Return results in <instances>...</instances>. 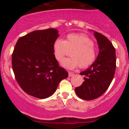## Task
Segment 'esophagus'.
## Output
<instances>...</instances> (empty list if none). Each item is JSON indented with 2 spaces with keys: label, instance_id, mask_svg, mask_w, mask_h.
I'll return each mask as SVG.
<instances>
[{
  "label": "esophagus",
  "instance_id": "1",
  "mask_svg": "<svg viewBox=\"0 0 129 129\" xmlns=\"http://www.w3.org/2000/svg\"><path fill=\"white\" fill-rule=\"evenodd\" d=\"M74 75V74L73 72H69V77H72Z\"/></svg>",
  "mask_w": 129,
  "mask_h": 129
}]
</instances>
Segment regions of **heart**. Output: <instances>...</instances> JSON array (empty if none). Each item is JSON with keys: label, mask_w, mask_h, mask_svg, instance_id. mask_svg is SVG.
I'll list each match as a JSON object with an SVG mask.
<instances>
[{"label": "heart", "mask_w": 129, "mask_h": 129, "mask_svg": "<svg viewBox=\"0 0 129 129\" xmlns=\"http://www.w3.org/2000/svg\"><path fill=\"white\" fill-rule=\"evenodd\" d=\"M54 54L58 62H61L68 53L72 50L70 58L64 59L62 65L68 69H74L78 66L82 69L87 68L95 62L97 50L93 41L83 34H70L66 40L58 39L53 45Z\"/></svg>", "instance_id": "heart-1"}]
</instances>
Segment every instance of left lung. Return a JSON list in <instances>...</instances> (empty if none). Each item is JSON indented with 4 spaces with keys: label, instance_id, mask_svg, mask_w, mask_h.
Masks as SVG:
<instances>
[{
    "label": "left lung",
    "instance_id": "left-lung-1",
    "mask_svg": "<svg viewBox=\"0 0 129 129\" xmlns=\"http://www.w3.org/2000/svg\"><path fill=\"white\" fill-rule=\"evenodd\" d=\"M99 53L97 59L87 70L80 73L84 82L75 89L79 98L86 101L95 99L109 88L115 74L116 67L115 49L106 37L94 32Z\"/></svg>",
    "mask_w": 129,
    "mask_h": 129
}]
</instances>
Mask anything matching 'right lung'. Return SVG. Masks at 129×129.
Returning a JSON list of instances; mask_svg holds the SVG:
<instances>
[{"instance_id":"1","label":"right lung","mask_w":129,"mask_h":129,"mask_svg":"<svg viewBox=\"0 0 129 129\" xmlns=\"http://www.w3.org/2000/svg\"><path fill=\"white\" fill-rule=\"evenodd\" d=\"M55 28L35 30L20 37L12 55L15 79L27 94L39 99L51 96L68 72L60 67L53 45L58 37Z\"/></svg>"}]
</instances>
